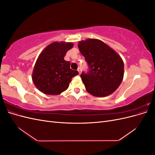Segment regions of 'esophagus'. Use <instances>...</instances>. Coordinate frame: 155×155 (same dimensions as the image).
I'll use <instances>...</instances> for the list:
<instances>
[{
	"label": "esophagus",
	"mask_w": 155,
	"mask_h": 155,
	"mask_svg": "<svg viewBox=\"0 0 155 155\" xmlns=\"http://www.w3.org/2000/svg\"><path fill=\"white\" fill-rule=\"evenodd\" d=\"M78 72H79V74H81V70L80 68H79L78 69Z\"/></svg>",
	"instance_id": "esophagus-1"
}]
</instances>
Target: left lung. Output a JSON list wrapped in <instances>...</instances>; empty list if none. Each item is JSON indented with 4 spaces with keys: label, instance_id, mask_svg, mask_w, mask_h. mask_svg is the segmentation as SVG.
Masks as SVG:
<instances>
[{
    "label": "left lung",
    "instance_id": "obj_1",
    "mask_svg": "<svg viewBox=\"0 0 155 155\" xmlns=\"http://www.w3.org/2000/svg\"><path fill=\"white\" fill-rule=\"evenodd\" d=\"M78 48L89 67L88 72L81 75L87 91L96 97L110 95L123 80L122 59L109 46L97 39L79 41Z\"/></svg>",
    "mask_w": 155,
    "mask_h": 155
}]
</instances>
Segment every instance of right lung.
<instances>
[{
  "mask_svg": "<svg viewBox=\"0 0 155 155\" xmlns=\"http://www.w3.org/2000/svg\"><path fill=\"white\" fill-rule=\"evenodd\" d=\"M72 43L54 42L41 51L32 72V81L39 91L48 95H59L68 88L72 78L79 74L64 59Z\"/></svg>",
  "mask_w": 155,
  "mask_h": 155,
  "instance_id": "1",
  "label": "right lung"
}]
</instances>
